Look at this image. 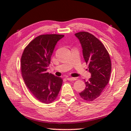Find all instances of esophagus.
Here are the masks:
<instances>
[{"mask_svg":"<svg viewBox=\"0 0 131 131\" xmlns=\"http://www.w3.org/2000/svg\"><path fill=\"white\" fill-rule=\"evenodd\" d=\"M67 80L69 81H74L76 80V79L74 78V77H67Z\"/></svg>","mask_w":131,"mask_h":131,"instance_id":"obj_1","label":"esophagus"}]
</instances>
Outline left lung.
I'll use <instances>...</instances> for the list:
<instances>
[{"instance_id": "obj_1", "label": "left lung", "mask_w": 131, "mask_h": 131, "mask_svg": "<svg viewBox=\"0 0 131 131\" xmlns=\"http://www.w3.org/2000/svg\"><path fill=\"white\" fill-rule=\"evenodd\" d=\"M80 42L83 54L91 77L85 81V88L79 93L82 99L93 101L97 98L110 80L112 63L110 55L102 42L87 32L75 34Z\"/></svg>"}]
</instances>
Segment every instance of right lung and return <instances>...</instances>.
<instances>
[{
	"label": "right lung",
	"mask_w": 131,
	"mask_h": 131,
	"mask_svg": "<svg viewBox=\"0 0 131 131\" xmlns=\"http://www.w3.org/2000/svg\"><path fill=\"white\" fill-rule=\"evenodd\" d=\"M62 35H42L31 41L21 59V73L25 85L35 98L43 103L56 99L62 79L47 72L55 45Z\"/></svg>",
	"instance_id": "add662e5"
}]
</instances>
